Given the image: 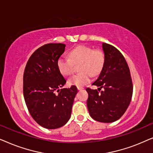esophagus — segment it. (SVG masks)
<instances>
[{"label": "esophagus", "mask_w": 153, "mask_h": 153, "mask_svg": "<svg viewBox=\"0 0 153 153\" xmlns=\"http://www.w3.org/2000/svg\"><path fill=\"white\" fill-rule=\"evenodd\" d=\"M77 88H78V90H81V89H83V87H77Z\"/></svg>", "instance_id": "obj_1"}]
</instances>
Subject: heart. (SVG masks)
Segmentation results:
<instances>
[{
    "mask_svg": "<svg viewBox=\"0 0 153 153\" xmlns=\"http://www.w3.org/2000/svg\"><path fill=\"white\" fill-rule=\"evenodd\" d=\"M69 59L61 56L57 61V68L64 76L71 75L74 70V64H80L81 73L73 75L68 80V84L83 87L90 82L91 75H97L104 66V53L100 50H94L86 45H78L69 52Z\"/></svg>",
    "mask_w": 153,
    "mask_h": 153,
    "instance_id": "1",
    "label": "heart"
}]
</instances>
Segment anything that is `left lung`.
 Instances as JSON below:
<instances>
[{
  "mask_svg": "<svg viewBox=\"0 0 153 153\" xmlns=\"http://www.w3.org/2000/svg\"><path fill=\"white\" fill-rule=\"evenodd\" d=\"M104 66L92 83L97 89L87 88V105L94 120L105 123L119 120L131 102L133 85L130 71L121 52L111 45L102 43ZM102 88V90L100 89Z\"/></svg>",
  "mask_w": 153,
  "mask_h": 153,
  "instance_id": "obj_1",
  "label": "left lung"
}]
</instances>
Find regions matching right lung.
Wrapping results in <instances>:
<instances>
[{
  "instance_id": "add662e5",
  "label": "right lung",
  "mask_w": 153,
  "mask_h": 153,
  "mask_svg": "<svg viewBox=\"0 0 153 153\" xmlns=\"http://www.w3.org/2000/svg\"><path fill=\"white\" fill-rule=\"evenodd\" d=\"M65 47L62 43L40 47L30 56L24 73V97L28 111L38 125L49 129L59 128L69 120L78 92L74 85L62 88L66 80L58 70L57 61Z\"/></svg>"
}]
</instances>
